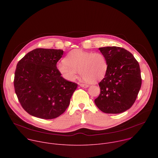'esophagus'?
Returning <instances> with one entry per match:
<instances>
[{"mask_svg":"<svg viewBox=\"0 0 158 158\" xmlns=\"http://www.w3.org/2000/svg\"><path fill=\"white\" fill-rule=\"evenodd\" d=\"M79 85H80V86H81V87H89V85H88V84H86L80 83Z\"/></svg>","mask_w":158,"mask_h":158,"instance_id":"1","label":"esophagus"}]
</instances>
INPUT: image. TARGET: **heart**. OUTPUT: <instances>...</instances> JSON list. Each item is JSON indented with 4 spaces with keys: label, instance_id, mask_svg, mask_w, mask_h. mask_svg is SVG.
<instances>
[{
    "label": "heart",
    "instance_id": "heart-1",
    "mask_svg": "<svg viewBox=\"0 0 158 158\" xmlns=\"http://www.w3.org/2000/svg\"><path fill=\"white\" fill-rule=\"evenodd\" d=\"M57 69L67 81H74L79 71L84 81L89 83H96L104 77L107 64L105 56L102 53L75 49L67 55L64 61L57 64Z\"/></svg>",
    "mask_w": 158,
    "mask_h": 158
}]
</instances>
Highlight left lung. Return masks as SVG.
<instances>
[{
	"label": "left lung",
	"mask_w": 158,
	"mask_h": 158,
	"mask_svg": "<svg viewBox=\"0 0 158 158\" xmlns=\"http://www.w3.org/2000/svg\"><path fill=\"white\" fill-rule=\"evenodd\" d=\"M99 50L106 59L107 69L99 83L101 93L94 102L105 113H121L131 107L140 90L142 79L139 63L130 52L119 47Z\"/></svg>",
	"instance_id": "obj_1"
}]
</instances>
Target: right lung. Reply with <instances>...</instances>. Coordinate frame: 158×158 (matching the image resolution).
<instances>
[{"label":"right lung","mask_w":158,"mask_h":158,"mask_svg":"<svg viewBox=\"0 0 158 158\" xmlns=\"http://www.w3.org/2000/svg\"><path fill=\"white\" fill-rule=\"evenodd\" d=\"M63 52L60 49H35L17 63L15 92L22 107L31 116L52 119L68 107L77 84L64 79L57 69Z\"/></svg>","instance_id":"1"}]
</instances>
